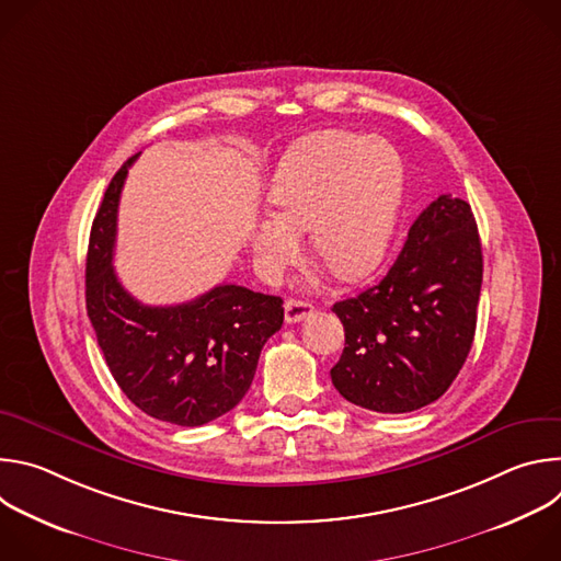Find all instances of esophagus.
<instances>
[{
    "label": "esophagus",
    "mask_w": 561,
    "mask_h": 561,
    "mask_svg": "<svg viewBox=\"0 0 561 561\" xmlns=\"http://www.w3.org/2000/svg\"><path fill=\"white\" fill-rule=\"evenodd\" d=\"M312 312V304L310 301H301V299H286L284 304V314L288 324H297L301 319H306Z\"/></svg>",
    "instance_id": "34e87169"
}]
</instances>
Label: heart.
Segmentation results:
<instances>
[{
  "mask_svg": "<svg viewBox=\"0 0 561 561\" xmlns=\"http://www.w3.org/2000/svg\"><path fill=\"white\" fill-rule=\"evenodd\" d=\"M404 186V162L383 137L346 130L301 139L279 164L266 213L253 228L257 271L275 279L310 232L312 255L337 279L359 282L383 260Z\"/></svg>",
  "mask_w": 561,
  "mask_h": 561,
  "instance_id": "1",
  "label": "heart"
}]
</instances>
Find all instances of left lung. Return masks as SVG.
I'll return each mask as SVG.
<instances>
[{
    "label": "left lung",
    "mask_w": 561,
    "mask_h": 561,
    "mask_svg": "<svg viewBox=\"0 0 561 561\" xmlns=\"http://www.w3.org/2000/svg\"><path fill=\"white\" fill-rule=\"evenodd\" d=\"M482 273L470 204L439 195L386 277L333 306L346 333L331 368L340 394L375 413H411L439 399L472 346Z\"/></svg>",
    "instance_id": "left-lung-1"
}]
</instances>
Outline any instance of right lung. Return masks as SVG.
I'll return each instance as SVG.
<instances>
[{
  "label": "right lung",
  "instance_id": "1",
  "mask_svg": "<svg viewBox=\"0 0 561 561\" xmlns=\"http://www.w3.org/2000/svg\"><path fill=\"white\" fill-rule=\"evenodd\" d=\"M133 154L106 188L87 257V310L108 370L146 415L178 426L208 424L249 392L260 353L284 322L282 297L237 284L178 306H146L113 268L117 206Z\"/></svg>",
  "mask_w": 561,
  "mask_h": 561
}]
</instances>
